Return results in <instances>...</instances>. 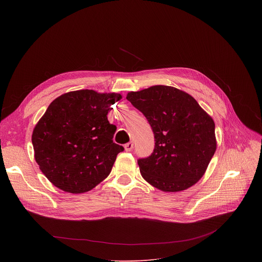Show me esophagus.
<instances>
[{
    "label": "esophagus",
    "instance_id": "esophagus-1",
    "mask_svg": "<svg viewBox=\"0 0 262 262\" xmlns=\"http://www.w3.org/2000/svg\"><path fill=\"white\" fill-rule=\"evenodd\" d=\"M124 148H125L126 151H132L133 148H134V143H133L132 141L128 142V143H126V144L124 145Z\"/></svg>",
    "mask_w": 262,
    "mask_h": 262
}]
</instances>
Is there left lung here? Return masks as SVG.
<instances>
[{
  "instance_id": "1",
  "label": "left lung",
  "mask_w": 262,
  "mask_h": 262,
  "mask_svg": "<svg viewBox=\"0 0 262 262\" xmlns=\"http://www.w3.org/2000/svg\"><path fill=\"white\" fill-rule=\"evenodd\" d=\"M126 99L146 117L154 152L138 160L143 178L164 192H179L204 174L216 149L214 122L194 97L170 86L129 92Z\"/></svg>"
}]
</instances>
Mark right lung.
Listing matches in <instances>:
<instances>
[{
  "mask_svg": "<svg viewBox=\"0 0 262 262\" xmlns=\"http://www.w3.org/2000/svg\"><path fill=\"white\" fill-rule=\"evenodd\" d=\"M118 93L79 90L56 98L36 124L32 144L36 163L64 192L81 194L107 177L124 148L113 142L116 126L107 120Z\"/></svg>",
  "mask_w": 262,
  "mask_h": 262,
  "instance_id": "obj_1",
  "label": "right lung"
}]
</instances>
